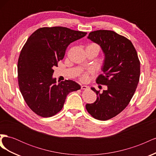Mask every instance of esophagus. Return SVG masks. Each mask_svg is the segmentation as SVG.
I'll list each match as a JSON object with an SVG mask.
<instances>
[{
    "label": "esophagus",
    "mask_w": 156,
    "mask_h": 156,
    "mask_svg": "<svg viewBox=\"0 0 156 156\" xmlns=\"http://www.w3.org/2000/svg\"><path fill=\"white\" fill-rule=\"evenodd\" d=\"M89 88V87L87 86V85H81V89L83 90H87Z\"/></svg>",
    "instance_id": "obj_1"
}]
</instances>
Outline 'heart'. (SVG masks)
Masks as SVG:
<instances>
[{
    "instance_id": "b5f03b06",
    "label": "heart",
    "mask_w": 156,
    "mask_h": 156,
    "mask_svg": "<svg viewBox=\"0 0 156 156\" xmlns=\"http://www.w3.org/2000/svg\"><path fill=\"white\" fill-rule=\"evenodd\" d=\"M92 45L96 46V48L98 49V52L100 51V47H99L97 44H91ZM92 73H93V70L92 69H88L86 71H83L82 73L80 75V79L82 81H87L88 79H89V76L90 75H91Z\"/></svg>"
}]
</instances>
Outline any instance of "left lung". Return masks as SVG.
I'll use <instances>...</instances> for the list:
<instances>
[{
  "label": "left lung",
  "instance_id": "obj_1",
  "mask_svg": "<svg viewBox=\"0 0 156 156\" xmlns=\"http://www.w3.org/2000/svg\"><path fill=\"white\" fill-rule=\"evenodd\" d=\"M88 38L100 45L105 54L103 74L98 84L107 86L102 93H96V101L86 105L94 119L107 120L119 115L129 104L137 87L140 77V61L131 41L115 32L98 30L90 32Z\"/></svg>",
  "mask_w": 156,
  "mask_h": 156
}]
</instances>
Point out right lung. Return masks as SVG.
Instances as JSON below:
<instances>
[{"label":"right lung","mask_w":156,"mask_h":156,"mask_svg":"<svg viewBox=\"0 0 156 156\" xmlns=\"http://www.w3.org/2000/svg\"><path fill=\"white\" fill-rule=\"evenodd\" d=\"M87 33L66 27H42L23 47L17 62L18 84L27 105L37 115L51 117L64 106L68 94L81 88L72 80L56 84L53 67L62 60L68 46Z\"/></svg>","instance_id":"obj_1"}]
</instances>
